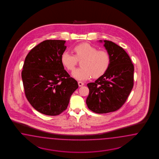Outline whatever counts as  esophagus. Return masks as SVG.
Returning a JSON list of instances; mask_svg holds the SVG:
<instances>
[{
    "instance_id": "esophagus-1",
    "label": "esophagus",
    "mask_w": 159,
    "mask_h": 159,
    "mask_svg": "<svg viewBox=\"0 0 159 159\" xmlns=\"http://www.w3.org/2000/svg\"><path fill=\"white\" fill-rule=\"evenodd\" d=\"M78 84H79V86L81 87L83 86L84 84V83L83 82H78Z\"/></svg>"
}]
</instances>
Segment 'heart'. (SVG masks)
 Wrapping results in <instances>:
<instances>
[{"mask_svg": "<svg viewBox=\"0 0 159 159\" xmlns=\"http://www.w3.org/2000/svg\"><path fill=\"white\" fill-rule=\"evenodd\" d=\"M73 51L75 55L65 51L61 55V62L68 70L72 72L78 61H82L80 65L73 72V76L78 80H86L93 76L101 77L107 71L111 64V57L105 50L98 49L87 43L76 45Z\"/></svg>", "mask_w": 159, "mask_h": 159, "instance_id": "b5f03b06", "label": "heart"}]
</instances>
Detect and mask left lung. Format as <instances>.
Segmentation results:
<instances>
[{"label": "left lung", "instance_id": "8db88e82", "mask_svg": "<svg viewBox=\"0 0 159 159\" xmlns=\"http://www.w3.org/2000/svg\"><path fill=\"white\" fill-rule=\"evenodd\" d=\"M104 42L111 57L110 66L95 82L87 84V106L97 114L118 110L125 104L134 83V66L128 54L111 41Z\"/></svg>", "mask_w": 159, "mask_h": 159}]
</instances>
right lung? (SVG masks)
I'll return each instance as SVG.
<instances>
[{
  "label": "right lung",
  "mask_w": 159,
  "mask_h": 159,
  "mask_svg": "<svg viewBox=\"0 0 159 159\" xmlns=\"http://www.w3.org/2000/svg\"><path fill=\"white\" fill-rule=\"evenodd\" d=\"M64 40L48 39L33 48L26 56L21 77L24 93L37 111L56 116L66 110L77 82L61 62Z\"/></svg>",
  "instance_id": "add662e5"
}]
</instances>
